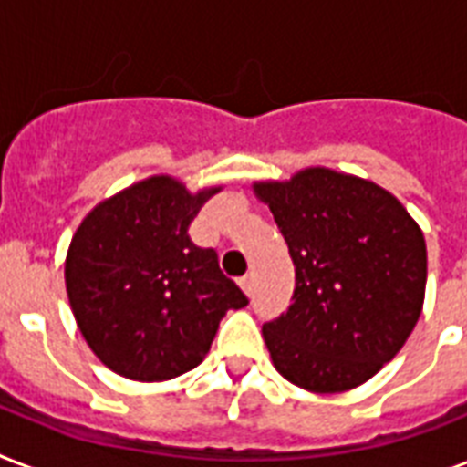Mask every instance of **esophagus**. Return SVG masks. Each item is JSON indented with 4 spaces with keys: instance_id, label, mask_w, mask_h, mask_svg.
<instances>
[{
    "instance_id": "esophagus-1",
    "label": "esophagus",
    "mask_w": 467,
    "mask_h": 467,
    "mask_svg": "<svg viewBox=\"0 0 467 467\" xmlns=\"http://www.w3.org/2000/svg\"><path fill=\"white\" fill-rule=\"evenodd\" d=\"M240 288L244 293H247V296H252V291H254V276H252V274H247V276H242L240 278Z\"/></svg>"
}]
</instances>
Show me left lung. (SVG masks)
Instances as JSON below:
<instances>
[{"label": "left lung", "instance_id": "8db88e82", "mask_svg": "<svg viewBox=\"0 0 467 467\" xmlns=\"http://www.w3.org/2000/svg\"><path fill=\"white\" fill-rule=\"evenodd\" d=\"M296 264L291 307L264 325L271 361L310 392H344L392 361L424 306L427 242L390 191L327 167L256 182Z\"/></svg>", "mask_w": 467, "mask_h": 467}]
</instances>
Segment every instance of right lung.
Segmentation results:
<instances>
[{
    "label": "right lung",
    "mask_w": 467,
    "mask_h": 467,
    "mask_svg": "<svg viewBox=\"0 0 467 467\" xmlns=\"http://www.w3.org/2000/svg\"><path fill=\"white\" fill-rule=\"evenodd\" d=\"M218 191L191 193L174 176H150L77 227L65 259L69 307L113 373L160 383L196 368L225 312L249 303L220 271L215 249L189 237L191 220Z\"/></svg>",
    "instance_id": "right-lung-1"
}]
</instances>
